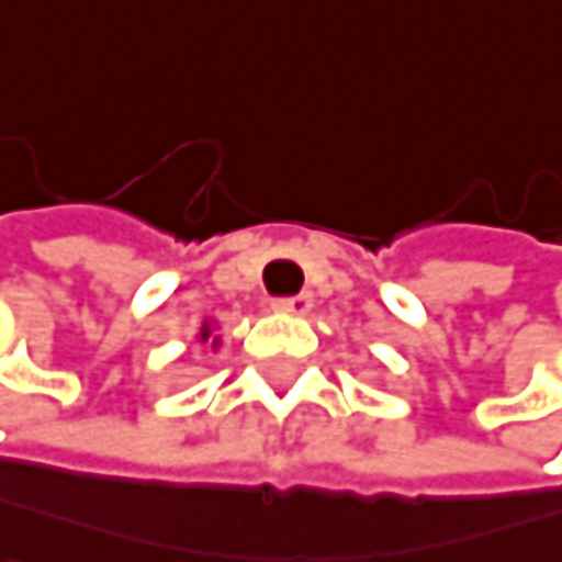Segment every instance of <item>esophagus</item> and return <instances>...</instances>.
I'll return each mask as SVG.
<instances>
[{
	"label": "esophagus",
	"mask_w": 562,
	"mask_h": 562,
	"mask_svg": "<svg viewBox=\"0 0 562 562\" xmlns=\"http://www.w3.org/2000/svg\"><path fill=\"white\" fill-rule=\"evenodd\" d=\"M279 313H290V316H306L310 306H313V296L310 293H300V296H283V300H276L272 303Z\"/></svg>",
	"instance_id": "esophagus-1"
}]
</instances>
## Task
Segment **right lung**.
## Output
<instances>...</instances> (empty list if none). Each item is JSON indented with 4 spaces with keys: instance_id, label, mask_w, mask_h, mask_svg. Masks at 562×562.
Returning <instances> with one entry per match:
<instances>
[{
    "instance_id": "right-lung-1",
    "label": "right lung",
    "mask_w": 562,
    "mask_h": 562,
    "mask_svg": "<svg viewBox=\"0 0 562 562\" xmlns=\"http://www.w3.org/2000/svg\"><path fill=\"white\" fill-rule=\"evenodd\" d=\"M202 340H209V327H205V330H202ZM212 347H215V344H212Z\"/></svg>"
}]
</instances>
